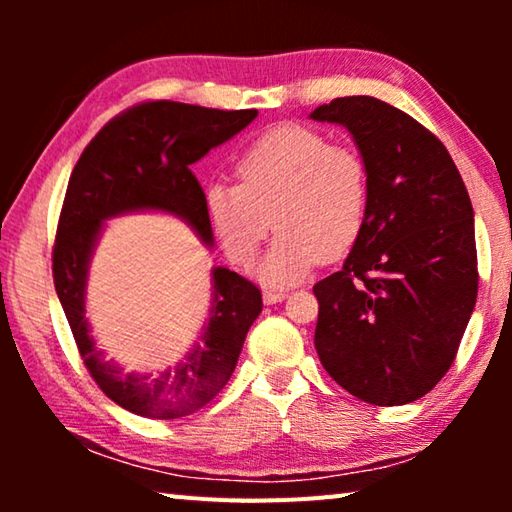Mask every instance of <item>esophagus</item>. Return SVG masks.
I'll list each match as a JSON object with an SVG mask.
<instances>
[{
	"label": "esophagus",
	"mask_w": 512,
	"mask_h": 512,
	"mask_svg": "<svg viewBox=\"0 0 512 512\" xmlns=\"http://www.w3.org/2000/svg\"><path fill=\"white\" fill-rule=\"evenodd\" d=\"M282 300H287V293H284V291H273V289L264 291L266 305H275V302H282Z\"/></svg>",
	"instance_id": "34e87169"
}]
</instances>
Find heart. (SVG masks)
I'll list each match as a JSON object with an SVG mask.
<instances>
[{"label": "heart", "instance_id": "obj_1", "mask_svg": "<svg viewBox=\"0 0 512 512\" xmlns=\"http://www.w3.org/2000/svg\"><path fill=\"white\" fill-rule=\"evenodd\" d=\"M239 185L214 183L205 210L225 255L248 268L280 232L259 275L273 287L300 282L318 262H339L368 223L370 169L363 155L316 128H271L237 160Z\"/></svg>", "mask_w": 512, "mask_h": 512}]
</instances>
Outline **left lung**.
I'll return each instance as SVG.
<instances>
[{"label":"left lung","mask_w":512,"mask_h":512,"mask_svg":"<svg viewBox=\"0 0 512 512\" xmlns=\"http://www.w3.org/2000/svg\"><path fill=\"white\" fill-rule=\"evenodd\" d=\"M311 119L348 128L372 189L357 246L314 284L318 359L363 402H415L452 368L476 302L470 196L445 144L391 103L341 97Z\"/></svg>","instance_id":"1"}]
</instances>
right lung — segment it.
<instances>
[{"label": "right lung", "instance_id": "obj_1", "mask_svg": "<svg viewBox=\"0 0 512 512\" xmlns=\"http://www.w3.org/2000/svg\"><path fill=\"white\" fill-rule=\"evenodd\" d=\"M255 117L257 110L137 103L94 135L69 176L51 271L85 368L121 409L173 420L214 400L228 384L248 329L262 311V291L235 271L214 268L210 320L194 350L158 375L124 372L94 348L85 320V280L103 221L121 212L162 210L183 216L205 244H212L205 192L189 167Z\"/></svg>", "mask_w": 512, "mask_h": 512}]
</instances>
